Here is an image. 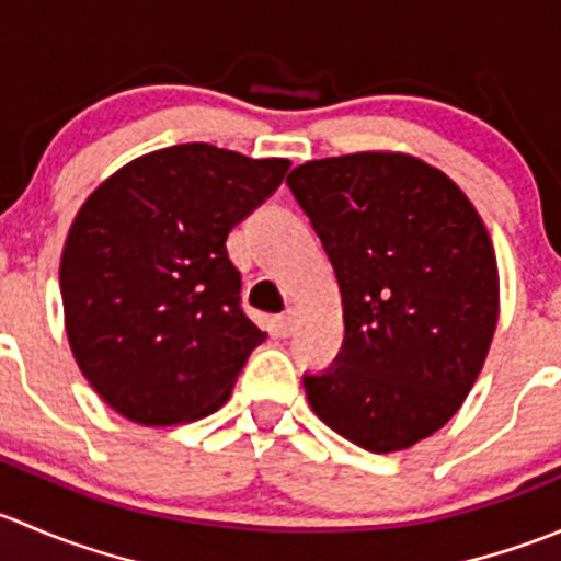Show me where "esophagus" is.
<instances>
[{
  "instance_id": "esophagus-1",
  "label": "esophagus",
  "mask_w": 561,
  "mask_h": 561,
  "mask_svg": "<svg viewBox=\"0 0 561 561\" xmlns=\"http://www.w3.org/2000/svg\"><path fill=\"white\" fill-rule=\"evenodd\" d=\"M276 328H279L282 336H293V333H296V328H298V312H296V309H287V312L282 314L279 320H276Z\"/></svg>"
}]
</instances>
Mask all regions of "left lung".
<instances>
[{
	"mask_svg": "<svg viewBox=\"0 0 561 561\" xmlns=\"http://www.w3.org/2000/svg\"><path fill=\"white\" fill-rule=\"evenodd\" d=\"M287 186L336 274L344 342L304 375L314 415L371 454L421 443L456 415L500 317L489 230L469 197L410 154L304 162Z\"/></svg>",
	"mask_w": 561,
	"mask_h": 561,
	"instance_id": "8db88e82",
	"label": "left lung"
}]
</instances>
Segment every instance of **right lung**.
Instances as JSON below:
<instances>
[{"mask_svg": "<svg viewBox=\"0 0 561 561\" xmlns=\"http://www.w3.org/2000/svg\"><path fill=\"white\" fill-rule=\"evenodd\" d=\"M287 168L181 144L87 197L61 252L65 328L78 369L118 415L173 426L228 401L265 333L241 309L225 241Z\"/></svg>", "mask_w": 561, "mask_h": 561, "instance_id": "obj_1", "label": "right lung"}]
</instances>
